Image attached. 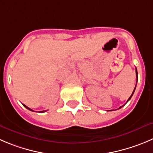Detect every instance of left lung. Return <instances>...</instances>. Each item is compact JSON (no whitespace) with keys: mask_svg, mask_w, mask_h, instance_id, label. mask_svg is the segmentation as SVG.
I'll return each mask as SVG.
<instances>
[{"mask_svg":"<svg viewBox=\"0 0 153 153\" xmlns=\"http://www.w3.org/2000/svg\"><path fill=\"white\" fill-rule=\"evenodd\" d=\"M136 76H137V68H136ZM136 85H137V83H136ZM135 88H136V85H135ZM135 88H134V91H133V92H132V94H131V96H130V97H129V98H128V101H127V102H128V101H129V100H130V99H131V97H132V95H133V94H134V90H135ZM127 102H126V103H127ZM124 105H125V104H124ZM124 105H123V106H124ZM122 107H123V106H122ZM122 107H119V109H120V108H122Z\"/></svg>","mask_w":153,"mask_h":153,"instance_id":"1","label":"left lung"}]
</instances>
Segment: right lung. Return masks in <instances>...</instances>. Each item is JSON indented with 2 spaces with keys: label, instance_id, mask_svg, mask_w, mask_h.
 <instances>
[{
  "label": "right lung",
  "instance_id": "right-lung-1",
  "mask_svg": "<svg viewBox=\"0 0 153 153\" xmlns=\"http://www.w3.org/2000/svg\"><path fill=\"white\" fill-rule=\"evenodd\" d=\"M23 106H24L25 107H26V108H27V110H30V111H33V110H31V109H30V108H29V107H27V106H26V105H25V104H23ZM45 111H46V110H45ZM45 111H40V113H43V112H45Z\"/></svg>",
  "mask_w": 153,
  "mask_h": 153
}]
</instances>
